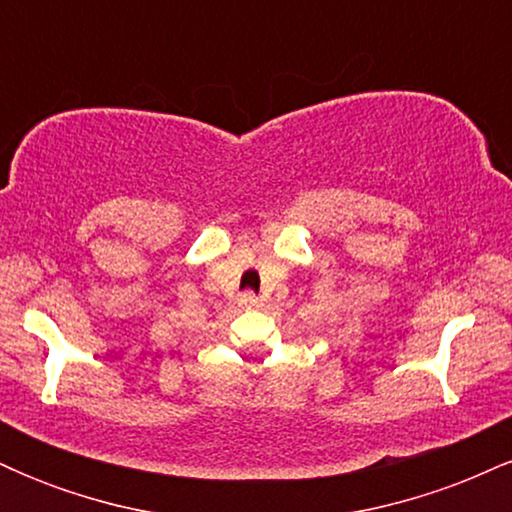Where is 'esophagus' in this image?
Returning a JSON list of instances; mask_svg holds the SVG:
<instances>
[{
    "label": "esophagus",
    "instance_id": "1",
    "mask_svg": "<svg viewBox=\"0 0 512 512\" xmlns=\"http://www.w3.org/2000/svg\"><path fill=\"white\" fill-rule=\"evenodd\" d=\"M240 305H243V308H257V305H260V296H257L255 291H245L243 296H240Z\"/></svg>",
    "mask_w": 512,
    "mask_h": 512
}]
</instances>
